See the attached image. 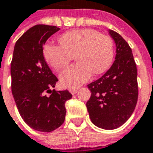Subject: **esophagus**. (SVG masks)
<instances>
[{"label":"esophagus","instance_id":"esophagus-1","mask_svg":"<svg viewBox=\"0 0 153 153\" xmlns=\"http://www.w3.org/2000/svg\"><path fill=\"white\" fill-rule=\"evenodd\" d=\"M69 92L72 94H75L77 93V90L76 89H70Z\"/></svg>","mask_w":153,"mask_h":153}]
</instances>
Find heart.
<instances>
[{"label": "heart", "mask_w": 153, "mask_h": 153, "mask_svg": "<svg viewBox=\"0 0 153 153\" xmlns=\"http://www.w3.org/2000/svg\"><path fill=\"white\" fill-rule=\"evenodd\" d=\"M60 45L45 44L43 55L46 63L56 71L64 68L75 59L77 63L60 74L62 85L76 88L94 75L107 72L114 59V47L108 36L94 29H74L59 37Z\"/></svg>", "instance_id": "1"}]
</instances>
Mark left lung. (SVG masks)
Returning a JSON list of instances; mask_svg holds the SVG:
<instances>
[{
  "label": "left lung",
  "instance_id": "obj_1",
  "mask_svg": "<svg viewBox=\"0 0 153 153\" xmlns=\"http://www.w3.org/2000/svg\"><path fill=\"white\" fill-rule=\"evenodd\" d=\"M108 32L117 47L115 61L104 75L87 85L91 96L86 107L94 125L114 130L121 126L135 108L138 82L131 48L117 32Z\"/></svg>",
  "mask_w": 153,
  "mask_h": 153
}]
</instances>
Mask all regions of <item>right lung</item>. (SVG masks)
<instances>
[{
	"instance_id": "1",
	"label": "right lung",
	"mask_w": 153,
	"mask_h": 153,
	"mask_svg": "<svg viewBox=\"0 0 153 153\" xmlns=\"http://www.w3.org/2000/svg\"><path fill=\"white\" fill-rule=\"evenodd\" d=\"M59 30L44 24L29 28L16 41L11 61V90L19 112L27 125L41 132L64 122L65 102L72 97L68 90H51L59 80L43 55V45Z\"/></svg>"
}]
</instances>
